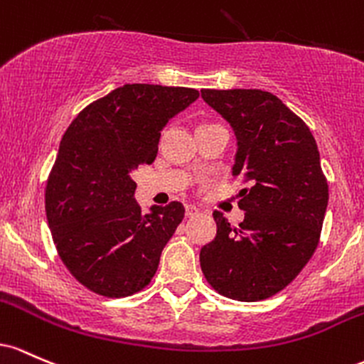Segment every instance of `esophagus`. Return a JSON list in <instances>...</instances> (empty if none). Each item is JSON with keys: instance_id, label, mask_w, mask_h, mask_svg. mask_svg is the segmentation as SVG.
Listing matches in <instances>:
<instances>
[{"instance_id": "34e87169", "label": "esophagus", "mask_w": 364, "mask_h": 364, "mask_svg": "<svg viewBox=\"0 0 364 364\" xmlns=\"http://www.w3.org/2000/svg\"><path fill=\"white\" fill-rule=\"evenodd\" d=\"M199 211H198V208H194V206H187L186 208V216L187 218H191V216H194V215H198Z\"/></svg>"}]
</instances>
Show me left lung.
Wrapping results in <instances>:
<instances>
[{
	"mask_svg": "<svg viewBox=\"0 0 364 364\" xmlns=\"http://www.w3.org/2000/svg\"><path fill=\"white\" fill-rule=\"evenodd\" d=\"M201 96L234 127V178L246 186L239 227L213 213L216 235L199 252L201 270L228 299H268L299 275L320 244L328 183L316 141L272 92L203 89Z\"/></svg>",
	"mask_w": 364,
	"mask_h": 364,
	"instance_id": "left-lung-1",
	"label": "left lung"
}]
</instances>
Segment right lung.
Segmentation results:
<instances>
[{
  "instance_id": "right-lung-1",
  "label": "right lung",
  "mask_w": 364,
  "mask_h": 364,
  "mask_svg": "<svg viewBox=\"0 0 364 364\" xmlns=\"http://www.w3.org/2000/svg\"><path fill=\"white\" fill-rule=\"evenodd\" d=\"M199 97L191 87L125 84L87 105L63 134L46 183V216L60 259L105 297L149 285L183 218L171 201L144 215L130 173L151 165L161 129Z\"/></svg>"
}]
</instances>
